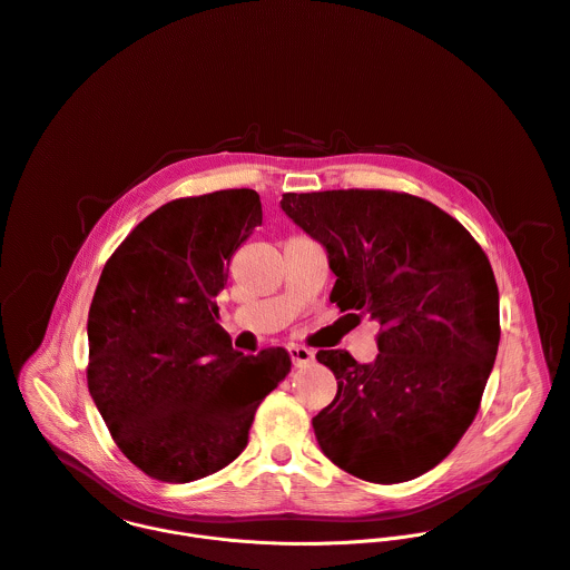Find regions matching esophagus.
Masks as SVG:
<instances>
[{
  "label": "esophagus",
  "instance_id": "34e87169",
  "mask_svg": "<svg viewBox=\"0 0 570 570\" xmlns=\"http://www.w3.org/2000/svg\"><path fill=\"white\" fill-rule=\"evenodd\" d=\"M288 353H291L295 366H306V364H311L315 360V353L311 348H306V346H299V344H291Z\"/></svg>",
  "mask_w": 570,
  "mask_h": 570
}]
</instances>
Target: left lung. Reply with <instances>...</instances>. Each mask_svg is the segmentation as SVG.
I'll use <instances>...</instances> for the list:
<instances>
[{"label": "left lung", "instance_id": "8db88e82", "mask_svg": "<svg viewBox=\"0 0 570 570\" xmlns=\"http://www.w3.org/2000/svg\"><path fill=\"white\" fill-rule=\"evenodd\" d=\"M282 210L328 253L331 302L380 322V355L320 351L337 380L313 417L346 473L409 482L438 466L473 424L500 346V293L473 235L435 204L395 190L286 193Z\"/></svg>", "mask_w": 570, "mask_h": 570}]
</instances>
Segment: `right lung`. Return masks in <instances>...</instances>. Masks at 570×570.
<instances>
[{
    "label": "right lung",
    "mask_w": 570,
    "mask_h": 570,
    "mask_svg": "<svg viewBox=\"0 0 570 570\" xmlns=\"http://www.w3.org/2000/svg\"><path fill=\"white\" fill-rule=\"evenodd\" d=\"M259 224L250 188L173 199L101 271L88 311V391L117 449L153 480L186 484L228 466L291 371L284 348L237 353L217 324L230 257Z\"/></svg>",
    "instance_id": "obj_1"
}]
</instances>
